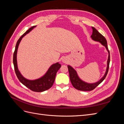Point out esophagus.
I'll return each instance as SVG.
<instances>
[{
    "instance_id": "1",
    "label": "esophagus",
    "mask_w": 124,
    "mask_h": 124,
    "mask_svg": "<svg viewBox=\"0 0 124 124\" xmlns=\"http://www.w3.org/2000/svg\"><path fill=\"white\" fill-rule=\"evenodd\" d=\"M62 62L63 63H66L67 62V61L66 59H62Z\"/></svg>"
}]
</instances>
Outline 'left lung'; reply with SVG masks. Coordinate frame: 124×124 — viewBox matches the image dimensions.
<instances>
[{
	"label": "left lung",
	"instance_id": "1",
	"mask_svg": "<svg viewBox=\"0 0 124 124\" xmlns=\"http://www.w3.org/2000/svg\"><path fill=\"white\" fill-rule=\"evenodd\" d=\"M93 29V33L91 35L92 39L95 41L100 42L101 44L106 47L107 51L108 52V56L107 61V67L106 72L104 74L103 77L101 79L96 83H88L82 81L81 78L78 77L76 70L74 69L72 67L68 65V68L69 73V77L71 84L73 85V87L79 91H91L95 89L97 86L100 84L102 82L104 78H106L107 73L108 72V68H109V64L110 62V52L108 50V47L107 46V41L106 39L97 30L93 27H92Z\"/></svg>",
	"mask_w": 124,
	"mask_h": 124
}]
</instances>
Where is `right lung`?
<instances>
[{"mask_svg":"<svg viewBox=\"0 0 124 124\" xmlns=\"http://www.w3.org/2000/svg\"><path fill=\"white\" fill-rule=\"evenodd\" d=\"M35 27H36V26H33L30 28L18 40L13 54V62L15 72H16L18 79L21 83L24 85L26 87H27L33 92H42L50 88L53 85L56 73L61 67V65L59 63V62L54 63L50 66L47 72L43 76L38 78V79L29 80L25 78L22 76L20 71L18 70L17 63V52L18 46H19L21 40L26 34L31 31Z\"/></svg>","mask_w":124,"mask_h":124,"instance_id":"1","label":"right lung"}]
</instances>
